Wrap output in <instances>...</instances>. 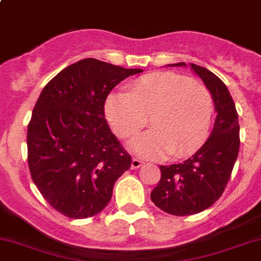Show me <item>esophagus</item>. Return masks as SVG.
Segmentation results:
<instances>
[{
  "label": "esophagus",
  "mask_w": 261,
  "mask_h": 261,
  "mask_svg": "<svg viewBox=\"0 0 261 261\" xmlns=\"http://www.w3.org/2000/svg\"><path fill=\"white\" fill-rule=\"evenodd\" d=\"M143 162L140 161V159H136V158H134L133 161H131V168L133 169H138V168H140L141 166H143Z\"/></svg>",
  "instance_id": "34e87169"
}]
</instances>
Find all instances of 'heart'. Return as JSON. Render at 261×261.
<instances>
[{"label": "heart", "instance_id": "1", "mask_svg": "<svg viewBox=\"0 0 261 261\" xmlns=\"http://www.w3.org/2000/svg\"><path fill=\"white\" fill-rule=\"evenodd\" d=\"M106 117L116 135L134 138L150 123L151 130L130 143L145 159H179L203 146L211 133L214 100L204 85L174 72H154L130 85L128 93L111 94Z\"/></svg>", "mask_w": 261, "mask_h": 261}]
</instances>
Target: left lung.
<instances>
[{"mask_svg": "<svg viewBox=\"0 0 261 261\" xmlns=\"http://www.w3.org/2000/svg\"><path fill=\"white\" fill-rule=\"evenodd\" d=\"M169 66H186L185 62ZM191 69L211 92L217 112L211 136L182 163L161 166V179L151 191V201L172 216H191L213 205L231 177L240 149V125L236 106L224 83L205 67Z\"/></svg>", "mask_w": 261, "mask_h": 261, "instance_id": "obj_1", "label": "left lung"}]
</instances>
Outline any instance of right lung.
<instances>
[{"instance_id":"1","label":"right lung","mask_w":261,"mask_h":261,"mask_svg":"<svg viewBox=\"0 0 261 261\" xmlns=\"http://www.w3.org/2000/svg\"><path fill=\"white\" fill-rule=\"evenodd\" d=\"M140 69L84 58L58 72L40 93L28 125V164L47 203L69 218L102 212L131 166L105 118L111 90Z\"/></svg>"}]
</instances>
